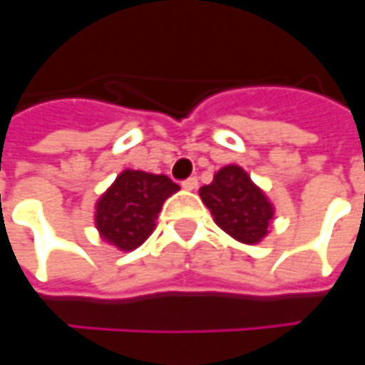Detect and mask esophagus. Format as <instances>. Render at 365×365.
I'll return each instance as SVG.
<instances>
[{
	"instance_id": "1",
	"label": "esophagus",
	"mask_w": 365,
	"mask_h": 365,
	"mask_svg": "<svg viewBox=\"0 0 365 365\" xmlns=\"http://www.w3.org/2000/svg\"><path fill=\"white\" fill-rule=\"evenodd\" d=\"M180 185H182V189L195 190V189H197V185H199V182H197V178H195V176H189V178H185V180L180 182Z\"/></svg>"
}]
</instances>
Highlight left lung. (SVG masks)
Returning <instances> with one entry per match:
<instances>
[{
  "label": "left lung",
  "mask_w": 365,
  "mask_h": 365,
  "mask_svg": "<svg viewBox=\"0 0 365 365\" xmlns=\"http://www.w3.org/2000/svg\"><path fill=\"white\" fill-rule=\"evenodd\" d=\"M201 199L215 223L237 242L258 244L268 233L274 209L266 195L240 166L221 168L211 185L201 189Z\"/></svg>",
  "instance_id": "left-lung-1"
}]
</instances>
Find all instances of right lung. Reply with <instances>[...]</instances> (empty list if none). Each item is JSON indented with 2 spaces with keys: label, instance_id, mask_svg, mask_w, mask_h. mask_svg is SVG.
I'll use <instances>...</instances> for the list:
<instances>
[{
  "label": "right lung",
  "instance_id": "1",
  "mask_svg": "<svg viewBox=\"0 0 365 365\" xmlns=\"http://www.w3.org/2000/svg\"><path fill=\"white\" fill-rule=\"evenodd\" d=\"M178 190L168 176L123 170L97 203L95 223L101 237L123 252L135 250L152 233L162 203Z\"/></svg>",
  "mask_w": 365,
  "mask_h": 365
}]
</instances>
